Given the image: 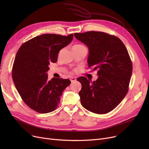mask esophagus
Returning <instances> with one entry per match:
<instances>
[{
  "instance_id": "34e87169",
  "label": "esophagus",
  "mask_w": 149,
  "mask_h": 149,
  "mask_svg": "<svg viewBox=\"0 0 149 149\" xmlns=\"http://www.w3.org/2000/svg\"><path fill=\"white\" fill-rule=\"evenodd\" d=\"M70 81H71L72 83V82H74V81H76V80H77V79H76V78L75 77H70Z\"/></svg>"
}]
</instances>
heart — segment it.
<instances>
[{"label":"heart","mask_w":149,"mask_h":149,"mask_svg":"<svg viewBox=\"0 0 149 149\" xmlns=\"http://www.w3.org/2000/svg\"><path fill=\"white\" fill-rule=\"evenodd\" d=\"M81 45H74V46H81Z\"/></svg>","instance_id":"1"}]
</instances>
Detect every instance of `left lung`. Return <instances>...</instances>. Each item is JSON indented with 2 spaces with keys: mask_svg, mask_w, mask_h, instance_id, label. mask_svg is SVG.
<instances>
[{
  "mask_svg": "<svg viewBox=\"0 0 149 149\" xmlns=\"http://www.w3.org/2000/svg\"><path fill=\"white\" fill-rule=\"evenodd\" d=\"M74 36L88 46V66L98 70L96 81L77 79L81 84V104L97 114L111 112L128 92L132 64L126 46L119 38L103 32L88 31Z\"/></svg>",
  "mask_w": 149,
  "mask_h": 149,
  "instance_id": "left-lung-1",
  "label": "left lung"
}]
</instances>
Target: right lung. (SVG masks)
I'll return each mask as SVG.
<instances>
[{"label":"right lung","instance_id":"add662e5","mask_svg":"<svg viewBox=\"0 0 149 149\" xmlns=\"http://www.w3.org/2000/svg\"><path fill=\"white\" fill-rule=\"evenodd\" d=\"M73 34H45L25 42L15 56L12 70L14 85L24 103L31 109L46 113L58 107L69 79L52 78L47 72L50 63L57 61L59 51L68 45Z\"/></svg>","mask_w":149,"mask_h":149}]
</instances>
